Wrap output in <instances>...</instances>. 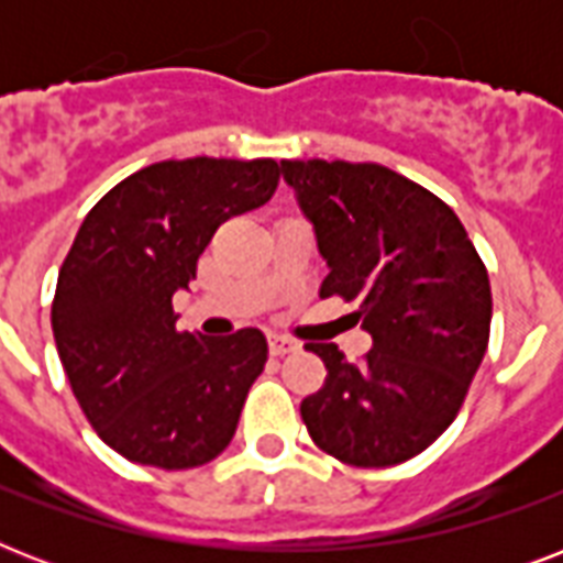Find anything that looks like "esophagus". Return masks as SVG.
<instances>
[{"mask_svg": "<svg viewBox=\"0 0 563 563\" xmlns=\"http://www.w3.org/2000/svg\"><path fill=\"white\" fill-rule=\"evenodd\" d=\"M268 347H272L274 356H286V353L298 351V342H291L289 335H268Z\"/></svg>", "mask_w": 563, "mask_h": 563, "instance_id": "obj_1", "label": "esophagus"}]
</instances>
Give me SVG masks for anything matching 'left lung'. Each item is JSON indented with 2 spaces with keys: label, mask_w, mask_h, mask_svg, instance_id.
I'll return each instance as SVG.
<instances>
[{
  "label": "left lung",
  "mask_w": 563,
  "mask_h": 563,
  "mask_svg": "<svg viewBox=\"0 0 563 563\" xmlns=\"http://www.w3.org/2000/svg\"><path fill=\"white\" fill-rule=\"evenodd\" d=\"M280 166L330 265L321 298L356 300L353 316L374 339L360 362L307 344L327 379L300 418L339 462H409L453 423L488 351V268L438 195L379 163Z\"/></svg>",
  "instance_id": "left-lung-1"
}]
</instances>
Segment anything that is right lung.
<instances>
[{"label": "right lung", "instance_id": "obj_1", "mask_svg": "<svg viewBox=\"0 0 563 563\" xmlns=\"http://www.w3.org/2000/svg\"><path fill=\"white\" fill-rule=\"evenodd\" d=\"M272 157L152 163L110 189L78 228L52 300V333L90 427L128 462L187 471L230 444L268 360L254 327L178 333L172 295L189 289L212 233L274 195Z\"/></svg>", "mask_w": 563, "mask_h": 563}]
</instances>
